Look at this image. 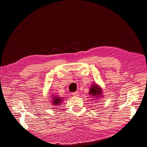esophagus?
Returning a JSON list of instances; mask_svg holds the SVG:
<instances>
[{"label":"esophagus","mask_w":147,"mask_h":147,"mask_svg":"<svg viewBox=\"0 0 147 147\" xmlns=\"http://www.w3.org/2000/svg\"><path fill=\"white\" fill-rule=\"evenodd\" d=\"M72 94V96H78L79 93H78V92H73Z\"/></svg>","instance_id":"obj_1"}]
</instances>
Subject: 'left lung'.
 <instances>
[{"instance_id":"obj_1","label":"left lung","mask_w":147,"mask_h":147,"mask_svg":"<svg viewBox=\"0 0 147 147\" xmlns=\"http://www.w3.org/2000/svg\"><path fill=\"white\" fill-rule=\"evenodd\" d=\"M90 91L88 92V94H90L91 97H92V100H95L96 102H97L102 97H104L103 95V90H102L100 86L96 83H93L91 84V86L90 88Z\"/></svg>"}]
</instances>
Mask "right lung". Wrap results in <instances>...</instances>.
Here are the masks:
<instances>
[{
	"instance_id": "1",
	"label": "right lung",
	"mask_w": 147,
	"mask_h": 147,
	"mask_svg": "<svg viewBox=\"0 0 147 147\" xmlns=\"http://www.w3.org/2000/svg\"><path fill=\"white\" fill-rule=\"evenodd\" d=\"M50 98L51 99V102L53 105L57 106V105H61L62 104L63 102L64 101V99L62 98V97L57 96L56 95H53L51 94V96Z\"/></svg>"
}]
</instances>
